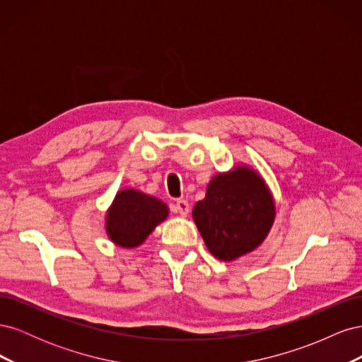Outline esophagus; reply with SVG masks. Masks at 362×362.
Here are the masks:
<instances>
[{
  "label": "esophagus",
  "instance_id": "obj_1",
  "mask_svg": "<svg viewBox=\"0 0 362 362\" xmlns=\"http://www.w3.org/2000/svg\"><path fill=\"white\" fill-rule=\"evenodd\" d=\"M175 211H177V213L181 214V216H187L189 211H190L189 202L184 201V199H178L177 204H175Z\"/></svg>",
  "mask_w": 362,
  "mask_h": 362
}]
</instances>
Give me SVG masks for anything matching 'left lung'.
<instances>
[{
	"mask_svg": "<svg viewBox=\"0 0 362 362\" xmlns=\"http://www.w3.org/2000/svg\"><path fill=\"white\" fill-rule=\"evenodd\" d=\"M193 221L208 250L231 261L262 243L275 221V202L259 175L240 166L210 181L205 199L193 208Z\"/></svg>",
	"mask_w": 362,
	"mask_h": 362,
	"instance_id": "left-lung-1",
	"label": "left lung"
}]
</instances>
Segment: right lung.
<instances>
[{
  "label": "right lung",
  "instance_id": "add662e5",
  "mask_svg": "<svg viewBox=\"0 0 362 362\" xmlns=\"http://www.w3.org/2000/svg\"><path fill=\"white\" fill-rule=\"evenodd\" d=\"M168 214V205L160 199L125 189L116 194L107 213V234L119 246L136 247L145 242Z\"/></svg>",
  "mask_w": 362,
  "mask_h": 362
}]
</instances>
